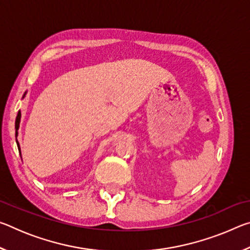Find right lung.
Returning a JSON list of instances; mask_svg holds the SVG:
<instances>
[{
	"instance_id": "right-lung-1",
	"label": "right lung",
	"mask_w": 250,
	"mask_h": 250,
	"mask_svg": "<svg viewBox=\"0 0 250 250\" xmlns=\"http://www.w3.org/2000/svg\"><path fill=\"white\" fill-rule=\"evenodd\" d=\"M25 95H26V92H25V94H24L23 98L25 97ZM20 122H21V111H19L18 117H16V120H15V137H18V134H19L18 130L20 128ZM16 143H18V147H19V151H20V153H21V147H20V143H19L18 140H16Z\"/></svg>"
}]
</instances>
